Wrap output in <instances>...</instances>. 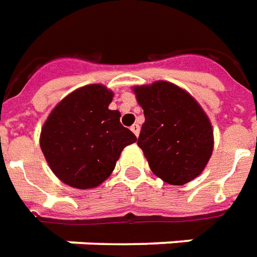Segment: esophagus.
Segmentation results:
<instances>
[{"label": "esophagus", "instance_id": "1", "mask_svg": "<svg viewBox=\"0 0 257 257\" xmlns=\"http://www.w3.org/2000/svg\"><path fill=\"white\" fill-rule=\"evenodd\" d=\"M131 131H132V132H134L136 136H139V132H141V126H139L138 123H134V125L131 126Z\"/></svg>", "mask_w": 257, "mask_h": 257}]
</instances>
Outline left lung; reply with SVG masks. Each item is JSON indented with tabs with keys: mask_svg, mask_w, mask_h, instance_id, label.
I'll list each match as a JSON object with an SVG mask.
<instances>
[{
	"mask_svg": "<svg viewBox=\"0 0 257 257\" xmlns=\"http://www.w3.org/2000/svg\"><path fill=\"white\" fill-rule=\"evenodd\" d=\"M145 123L138 146L158 177L183 186L208 163L214 134L208 116L187 91L167 81L135 87Z\"/></svg>",
	"mask_w": 257,
	"mask_h": 257,
	"instance_id": "obj_1",
	"label": "left lung"
}]
</instances>
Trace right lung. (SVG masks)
Wrapping results in <instances>:
<instances>
[{
    "label": "right lung",
    "instance_id": "add662e5",
    "mask_svg": "<svg viewBox=\"0 0 257 257\" xmlns=\"http://www.w3.org/2000/svg\"><path fill=\"white\" fill-rule=\"evenodd\" d=\"M112 91L104 85L81 87L50 112L41 134V149L52 172L76 188L99 186L115 169L125 146L136 136L108 105Z\"/></svg>",
    "mask_w": 257,
    "mask_h": 257
}]
</instances>
